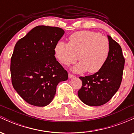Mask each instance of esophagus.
Returning a JSON list of instances; mask_svg holds the SVG:
<instances>
[{
    "label": "esophagus",
    "instance_id": "obj_1",
    "mask_svg": "<svg viewBox=\"0 0 134 134\" xmlns=\"http://www.w3.org/2000/svg\"><path fill=\"white\" fill-rule=\"evenodd\" d=\"M74 75H72V74H70L69 73V77L70 78V79H71V78H74Z\"/></svg>",
    "mask_w": 134,
    "mask_h": 134
}]
</instances>
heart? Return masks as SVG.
Masks as SVG:
<instances>
[{"label": "heart", "mask_w": 134, "mask_h": 134, "mask_svg": "<svg viewBox=\"0 0 134 134\" xmlns=\"http://www.w3.org/2000/svg\"><path fill=\"white\" fill-rule=\"evenodd\" d=\"M69 43L59 41L55 47L58 60L65 65L80 62L72 68L76 73L87 71L96 73L103 67L110 52V43L106 36L96 32L81 31L73 33Z\"/></svg>", "instance_id": "1"}]
</instances>
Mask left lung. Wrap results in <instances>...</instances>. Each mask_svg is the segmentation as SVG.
<instances>
[{
    "label": "left lung",
    "mask_w": 134,
    "mask_h": 134,
    "mask_svg": "<svg viewBox=\"0 0 134 134\" xmlns=\"http://www.w3.org/2000/svg\"><path fill=\"white\" fill-rule=\"evenodd\" d=\"M110 52L107 61L98 72L80 77L82 86L78 96L84 104L98 107L107 103L119 89L122 80L125 58L120 44L109 35Z\"/></svg>",
    "instance_id": "1"
}]
</instances>
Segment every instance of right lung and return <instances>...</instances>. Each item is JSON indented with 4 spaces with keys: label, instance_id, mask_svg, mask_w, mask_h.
Here are the masks:
<instances>
[{
    "label": "right lung",
    "instance_id": "right-lung-1",
    "mask_svg": "<svg viewBox=\"0 0 134 134\" xmlns=\"http://www.w3.org/2000/svg\"><path fill=\"white\" fill-rule=\"evenodd\" d=\"M64 33L58 27L38 26L16 43L10 60L12 84L27 103L48 105L58 83L68 79L55 57V47Z\"/></svg>",
    "mask_w": 134,
    "mask_h": 134
}]
</instances>
